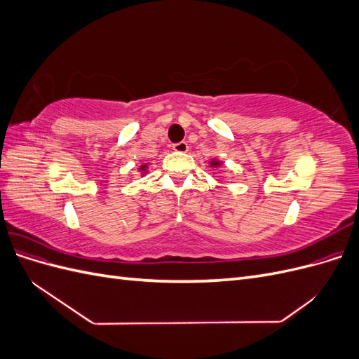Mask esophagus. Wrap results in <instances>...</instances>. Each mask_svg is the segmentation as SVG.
Wrapping results in <instances>:
<instances>
[{
    "label": "esophagus",
    "mask_w": 359,
    "mask_h": 359,
    "mask_svg": "<svg viewBox=\"0 0 359 359\" xmlns=\"http://www.w3.org/2000/svg\"><path fill=\"white\" fill-rule=\"evenodd\" d=\"M172 149L177 151V153H187L189 145H187V142H178V144L172 145Z\"/></svg>",
    "instance_id": "obj_1"
}]
</instances>
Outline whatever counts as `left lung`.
<instances>
[{
    "label": "left lung",
    "instance_id": "obj_1",
    "mask_svg": "<svg viewBox=\"0 0 359 359\" xmlns=\"http://www.w3.org/2000/svg\"><path fill=\"white\" fill-rule=\"evenodd\" d=\"M210 165H211L212 168H219V166H220V161H217V160H212V161L210 163Z\"/></svg>",
    "mask_w": 359,
    "mask_h": 359
}]
</instances>
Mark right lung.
<instances>
[{"instance_id": "obj_1", "label": "right lung", "mask_w": 359, "mask_h": 359, "mask_svg": "<svg viewBox=\"0 0 359 359\" xmlns=\"http://www.w3.org/2000/svg\"><path fill=\"white\" fill-rule=\"evenodd\" d=\"M147 168H148L147 165H142V166L139 168V170H142V173H145V172H147Z\"/></svg>"}]
</instances>
